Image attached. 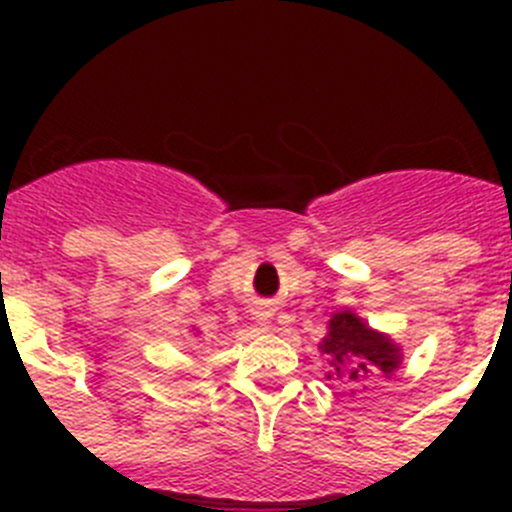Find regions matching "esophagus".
Wrapping results in <instances>:
<instances>
[{"instance_id": "obj_1", "label": "esophagus", "mask_w": 512, "mask_h": 512, "mask_svg": "<svg viewBox=\"0 0 512 512\" xmlns=\"http://www.w3.org/2000/svg\"><path fill=\"white\" fill-rule=\"evenodd\" d=\"M269 315H271V312L261 310V312H256V320H259V323H261V325H266V320H269Z\"/></svg>"}]
</instances>
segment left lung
<instances>
[{
    "label": "left lung",
    "mask_w": 512,
    "mask_h": 512,
    "mask_svg": "<svg viewBox=\"0 0 512 512\" xmlns=\"http://www.w3.org/2000/svg\"><path fill=\"white\" fill-rule=\"evenodd\" d=\"M320 348L323 354H328L330 366H333L328 379L336 377L356 382L377 372L390 377L400 364V348L382 333H374L348 310L333 315L328 323V336L323 338Z\"/></svg>",
    "instance_id": "obj_1"
}]
</instances>
